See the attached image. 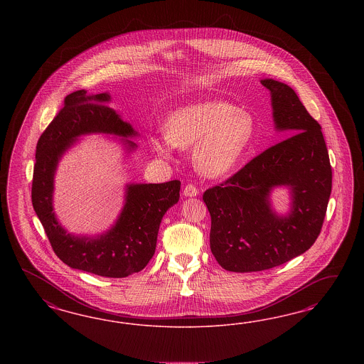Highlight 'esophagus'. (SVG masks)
<instances>
[{"mask_svg":"<svg viewBox=\"0 0 364 364\" xmlns=\"http://www.w3.org/2000/svg\"><path fill=\"white\" fill-rule=\"evenodd\" d=\"M198 188L195 187V186L188 184V186L184 187V196H187V198H195V196H198Z\"/></svg>","mask_w":364,"mask_h":364,"instance_id":"obj_1","label":"esophagus"}]
</instances>
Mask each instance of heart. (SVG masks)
I'll list each match as a JSON object with an SVG mask.
<instances>
[{
  "instance_id": "obj_1",
  "label": "heart",
  "mask_w": 364,
  "mask_h": 364,
  "mask_svg": "<svg viewBox=\"0 0 364 364\" xmlns=\"http://www.w3.org/2000/svg\"><path fill=\"white\" fill-rule=\"evenodd\" d=\"M256 122L231 102L205 100L178 108L166 120V131L151 137L154 152L172 157L177 148L193 146L192 160L200 173H230L254 140Z\"/></svg>"
}]
</instances>
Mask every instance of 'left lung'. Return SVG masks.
I'll list each match as a JSON object with an SVG mask.
<instances>
[{
    "instance_id": "obj_1",
    "label": "left lung",
    "mask_w": 364,
    "mask_h": 364,
    "mask_svg": "<svg viewBox=\"0 0 364 364\" xmlns=\"http://www.w3.org/2000/svg\"><path fill=\"white\" fill-rule=\"evenodd\" d=\"M272 117L286 140L256 156L220 186L204 192L210 215V251L231 272H256L304 254L319 236L332 188V171L321 127L294 89L274 78ZM276 187L290 192V210L272 207Z\"/></svg>"
}]
</instances>
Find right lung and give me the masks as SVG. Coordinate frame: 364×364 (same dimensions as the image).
Returning <instances> with one entry per match:
<instances>
[{
  "label": "right lung",
  "mask_w": 364,
  "mask_h": 364,
  "mask_svg": "<svg viewBox=\"0 0 364 364\" xmlns=\"http://www.w3.org/2000/svg\"><path fill=\"white\" fill-rule=\"evenodd\" d=\"M109 93L88 95L80 89L68 95L64 108L48 125L36 146L32 203L55 254L70 268L105 277H127L141 271L152 259L160 223L180 198L178 180L161 184L129 183L124 207L108 231L75 235L66 231L53 207L55 176L63 156L81 136H116L124 152L137 149L133 137L139 132L110 108Z\"/></svg>",
  "instance_id": "add662e5"
}]
</instances>
